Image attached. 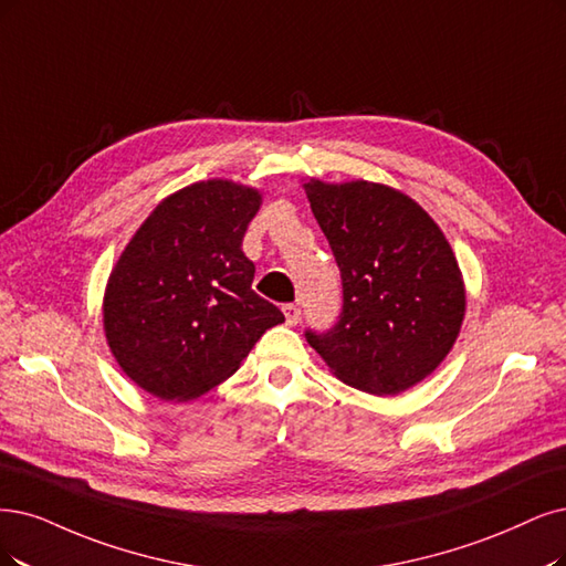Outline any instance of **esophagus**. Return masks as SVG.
Wrapping results in <instances>:
<instances>
[{
  "label": "esophagus",
  "mask_w": 566,
  "mask_h": 566,
  "mask_svg": "<svg viewBox=\"0 0 566 566\" xmlns=\"http://www.w3.org/2000/svg\"><path fill=\"white\" fill-rule=\"evenodd\" d=\"M282 312H284V317H286V326H296L301 322V307L298 305L289 303V305L282 307Z\"/></svg>",
  "instance_id": "1"
}]
</instances>
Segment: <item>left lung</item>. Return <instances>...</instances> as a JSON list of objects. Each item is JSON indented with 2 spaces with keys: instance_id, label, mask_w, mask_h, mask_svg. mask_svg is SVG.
I'll return each instance as SVG.
<instances>
[{
  "instance_id": "obj_1",
  "label": "left lung",
  "mask_w": 566,
  "mask_h": 566,
  "mask_svg": "<svg viewBox=\"0 0 566 566\" xmlns=\"http://www.w3.org/2000/svg\"><path fill=\"white\" fill-rule=\"evenodd\" d=\"M343 277L336 328L307 343L345 385L396 396L441 366L467 315L454 251L420 202L354 179L303 181Z\"/></svg>"
}]
</instances>
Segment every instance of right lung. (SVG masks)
I'll return each mask as SVG.
<instances>
[{"label":"right lung","mask_w":566,"mask_h":566,"mask_svg":"<svg viewBox=\"0 0 566 566\" xmlns=\"http://www.w3.org/2000/svg\"><path fill=\"white\" fill-rule=\"evenodd\" d=\"M263 196L230 179L184 186L125 244L102 298L104 338L128 378L184 403L233 375L282 312L254 294L242 251Z\"/></svg>","instance_id":"right-lung-1"}]
</instances>
